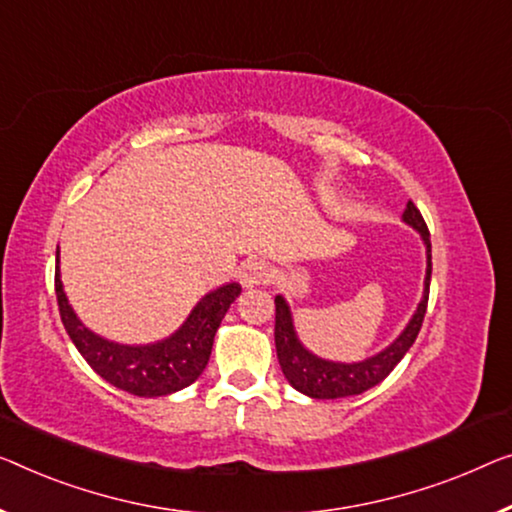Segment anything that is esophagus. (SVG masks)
Returning <instances> with one entry per match:
<instances>
[{
    "mask_svg": "<svg viewBox=\"0 0 512 512\" xmlns=\"http://www.w3.org/2000/svg\"><path fill=\"white\" fill-rule=\"evenodd\" d=\"M266 278H269V273H266V264L262 259H248V262H243V266L239 269V280L246 289L262 285V282H266Z\"/></svg>",
    "mask_w": 512,
    "mask_h": 512,
    "instance_id": "34e87169",
    "label": "esophagus"
}]
</instances>
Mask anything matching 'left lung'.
Wrapping results in <instances>:
<instances>
[{"label":"left lung","instance_id":"left-lung-1","mask_svg":"<svg viewBox=\"0 0 512 512\" xmlns=\"http://www.w3.org/2000/svg\"><path fill=\"white\" fill-rule=\"evenodd\" d=\"M402 220L409 227L421 234L425 243L427 255V269L423 280V299L418 303L414 315H411L409 324L404 331L395 338L386 349L379 354L363 358L358 363H338L326 361V358L312 354L308 347H303L294 329L292 310L285 296H276V352L282 368V375L292 384L296 391L308 395L315 400H338L349 398V395H361L368 388L377 386L391 375L395 365H398L409 347L414 345L418 331L423 326V317L427 310V296H430V276H432V243L430 232L421 216V211L414 207V202H407V209L402 213Z\"/></svg>","mask_w":512,"mask_h":512}]
</instances>
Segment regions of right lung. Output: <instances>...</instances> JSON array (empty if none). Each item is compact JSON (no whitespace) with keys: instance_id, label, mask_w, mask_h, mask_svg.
<instances>
[{"instance_id":"1","label":"right lung","mask_w":512,"mask_h":512,"mask_svg":"<svg viewBox=\"0 0 512 512\" xmlns=\"http://www.w3.org/2000/svg\"><path fill=\"white\" fill-rule=\"evenodd\" d=\"M55 292L68 338L73 340V345L78 347V352L94 368L96 375L126 393L140 395V398H160V395L181 391L202 375L209 363L218 326L236 296L241 294V285L227 282V285L204 294L190 310L186 322L170 338L151 342V345H121V342H112L94 333L80 322L66 299L64 285H61L59 250Z\"/></svg>"}]
</instances>
